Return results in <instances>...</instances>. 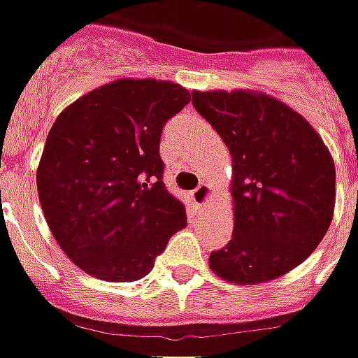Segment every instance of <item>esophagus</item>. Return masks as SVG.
<instances>
[{"label": "esophagus", "instance_id": "34e87169", "mask_svg": "<svg viewBox=\"0 0 358 358\" xmlns=\"http://www.w3.org/2000/svg\"><path fill=\"white\" fill-rule=\"evenodd\" d=\"M190 198H192V202H194V204H198V206H204L210 198L208 184H206V182L198 184V188H196V190H192V196H190Z\"/></svg>", "mask_w": 358, "mask_h": 358}]
</instances>
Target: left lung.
I'll list each match as a JSON object with an SVG mask.
<instances>
[{"label": "left lung", "mask_w": 358, "mask_h": 358, "mask_svg": "<svg viewBox=\"0 0 358 358\" xmlns=\"http://www.w3.org/2000/svg\"><path fill=\"white\" fill-rule=\"evenodd\" d=\"M192 103L232 156L234 230L210 268L238 285L296 268L333 220L334 164L320 136L271 96L192 92Z\"/></svg>", "instance_id": "1"}]
</instances>
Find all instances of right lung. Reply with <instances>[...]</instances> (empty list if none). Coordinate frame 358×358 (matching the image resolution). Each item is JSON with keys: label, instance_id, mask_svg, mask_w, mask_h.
Returning a JSON list of instances; mask_svg holds the SVG:
<instances>
[{"label": "right lung", "instance_id": "add662e5", "mask_svg": "<svg viewBox=\"0 0 358 358\" xmlns=\"http://www.w3.org/2000/svg\"><path fill=\"white\" fill-rule=\"evenodd\" d=\"M190 101L172 82L117 80L68 106L48 134L39 204L64 252L108 282L146 276L186 208L164 186V124Z\"/></svg>", "mask_w": 358, "mask_h": 358}]
</instances>
